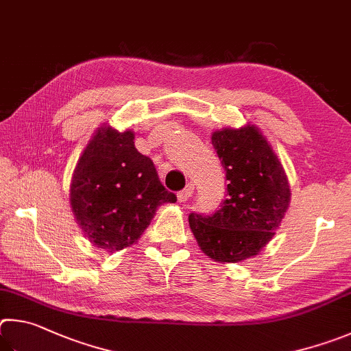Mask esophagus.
<instances>
[{
    "label": "esophagus",
    "mask_w": 351,
    "mask_h": 351,
    "mask_svg": "<svg viewBox=\"0 0 351 351\" xmlns=\"http://www.w3.org/2000/svg\"><path fill=\"white\" fill-rule=\"evenodd\" d=\"M194 193V185L193 183H188V185L182 189V191L177 193V199H179L180 204H185V202L191 197Z\"/></svg>",
    "instance_id": "34e87169"
}]
</instances>
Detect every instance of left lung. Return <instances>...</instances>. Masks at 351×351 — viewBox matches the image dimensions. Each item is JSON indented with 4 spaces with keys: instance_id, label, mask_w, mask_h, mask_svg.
I'll list each match as a JSON object with an SVG mask.
<instances>
[{
    "instance_id": "left-lung-1",
    "label": "left lung",
    "mask_w": 351,
    "mask_h": 351,
    "mask_svg": "<svg viewBox=\"0 0 351 351\" xmlns=\"http://www.w3.org/2000/svg\"><path fill=\"white\" fill-rule=\"evenodd\" d=\"M211 141L225 169L226 195L214 214H189V226L206 256L236 263L271 241L288 210L290 186L259 129H222Z\"/></svg>"
}]
</instances>
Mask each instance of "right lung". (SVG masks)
Returning a JSON list of instances; mask_svg holds the SVG:
<instances>
[{"mask_svg":"<svg viewBox=\"0 0 351 351\" xmlns=\"http://www.w3.org/2000/svg\"><path fill=\"white\" fill-rule=\"evenodd\" d=\"M176 200L152 160L137 151L131 131L98 129L73 171V216L90 243L108 253L137 242L157 208Z\"/></svg>","mask_w":351,"mask_h":351,"instance_id":"add662e5","label":"right lung"}]
</instances>
